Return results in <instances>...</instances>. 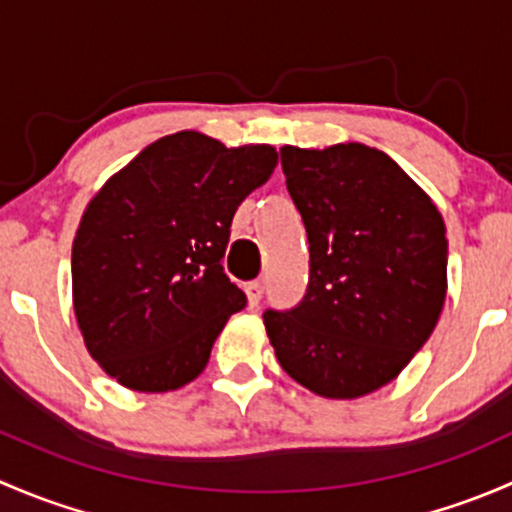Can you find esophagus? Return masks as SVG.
<instances>
[{
	"mask_svg": "<svg viewBox=\"0 0 512 512\" xmlns=\"http://www.w3.org/2000/svg\"><path fill=\"white\" fill-rule=\"evenodd\" d=\"M245 294H247V304H250V307L255 309L257 304H260L262 294H265V285H262L260 280H255V282H247V285H245Z\"/></svg>",
	"mask_w": 512,
	"mask_h": 512,
	"instance_id": "34e87169",
	"label": "esophagus"
}]
</instances>
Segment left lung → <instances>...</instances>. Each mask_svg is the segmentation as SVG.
Returning <instances> with one entry per match:
<instances>
[{"label": "left lung", "mask_w": 512, "mask_h": 512, "mask_svg": "<svg viewBox=\"0 0 512 512\" xmlns=\"http://www.w3.org/2000/svg\"><path fill=\"white\" fill-rule=\"evenodd\" d=\"M309 240V287L265 312L282 369L324 399L394 381L426 344L448 287L446 225L384 151L364 143L280 151Z\"/></svg>", "instance_id": "left-lung-1"}]
</instances>
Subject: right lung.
I'll return each mask as SVG.
<instances>
[{
    "label": "right lung",
    "instance_id": "right-lung-1",
    "mask_svg": "<svg viewBox=\"0 0 512 512\" xmlns=\"http://www.w3.org/2000/svg\"><path fill=\"white\" fill-rule=\"evenodd\" d=\"M275 165L272 146L227 148L180 131L91 198L71 247V289L86 349L111 379L163 394L203 374L247 302L220 262L232 215Z\"/></svg>",
    "mask_w": 512,
    "mask_h": 512
}]
</instances>
